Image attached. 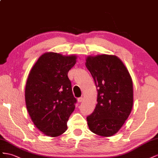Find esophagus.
Here are the masks:
<instances>
[{"mask_svg":"<svg viewBox=\"0 0 158 158\" xmlns=\"http://www.w3.org/2000/svg\"><path fill=\"white\" fill-rule=\"evenodd\" d=\"M77 100H78V102H81L83 101V98L82 97H79V98H77Z\"/></svg>","mask_w":158,"mask_h":158,"instance_id":"1","label":"esophagus"}]
</instances>
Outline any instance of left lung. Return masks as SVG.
<instances>
[{
	"label": "left lung",
	"instance_id": "obj_1",
	"mask_svg": "<svg viewBox=\"0 0 158 158\" xmlns=\"http://www.w3.org/2000/svg\"><path fill=\"white\" fill-rule=\"evenodd\" d=\"M86 67L97 89V105L87 117L91 131L101 136L116 134L133 106L132 81L127 67L114 56L88 57Z\"/></svg>",
	"mask_w": 158,
	"mask_h": 158
}]
</instances>
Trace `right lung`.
I'll return each mask as SVG.
<instances>
[{"label":"right lung","instance_id":"right-lung-1","mask_svg":"<svg viewBox=\"0 0 158 158\" xmlns=\"http://www.w3.org/2000/svg\"><path fill=\"white\" fill-rule=\"evenodd\" d=\"M76 56L49 52L39 57L28 75L25 89L26 108L34 124L47 136L65 132L77 99L68 72Z\"/></svg>","mask_w":158,"mask_h":158}]
</instances>
